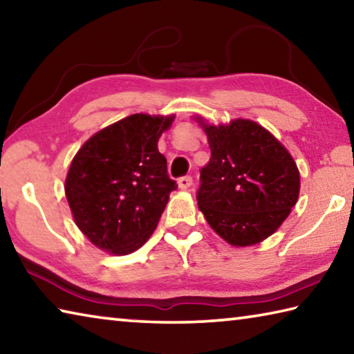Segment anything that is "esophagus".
I'll return each mask as SVG.
<instances>
[{
    "label": "esophagus",
    "mask_w": 354,
    "mask_h": 354,
    "mask_svg": "<svg viewBox=\"0 0 354 354\" xmlns=\"http://www.w3.org/2000/svg\"><path fill=\"white\" fill-rule=\"evenodd\" d=\"M192 185V178L190 176H183L178 179V187L181 190H187Z\"/></svg>",
    "instance_id": "1"
}]
</instances>
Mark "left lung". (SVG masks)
<instances>
[{
  "mask_svg": "<svg viewBox=\"0 0 354 354\" xmlns=\"http://www.w3.org/2000/svg\"><path fill=\"white\" fill-rule=\"evenodd\" d=\"M194 118L211 148L196 195L200 211L232 247L266 241L298 201L299 171L292 154L253 120L212 124L200 115Z\"/></svg>",
  "mask_w": 354,
  "mask_h": 354,
  "instance_id": "obj_1",
  "label": "left lung"
}]
</instances>
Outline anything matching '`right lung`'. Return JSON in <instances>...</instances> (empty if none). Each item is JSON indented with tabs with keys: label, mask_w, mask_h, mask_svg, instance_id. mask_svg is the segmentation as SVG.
<instances>
[{
	"label": "right lung",
	"mask_w": 354,
	"mask_h": 354,
	"mask_svg": "<svg viewBox=\"0 0 354 354\" xmlns=\"http://www.w3.org/2000/svg\"><path fill=\"white\" fill-rule=\"evenodd\" d=\"M173 122L175 113H133L77 149L65 178V196L76 226L97 248L124 256L151 237L176 189L158 149L159 137Z\"/></svg>",
	"instance_id": "right-lung-1"
}]
</instances>
